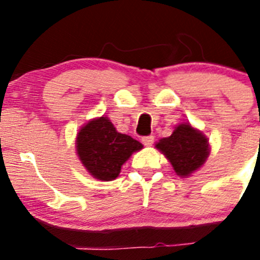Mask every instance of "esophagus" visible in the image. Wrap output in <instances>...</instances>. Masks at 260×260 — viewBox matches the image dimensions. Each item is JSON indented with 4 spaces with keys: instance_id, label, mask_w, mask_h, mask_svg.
<instances>
[{
    "instance_id": "obj_1",
    "label": "esophagus",
    "mask_w": 260,
    "mask_h": 260,
    "mask_svg": "<svg viewBox=\"0 0 260 260\" xmlns=\"http://www.w3.org/2000/svg\"><path fill=\"white\" fill-rule=\"evenodd\" d=\"M153 139H155V138H153L152 135H148V137H143V138H142V143H143L146 147H151L153 144Z\"/></svg>"
}]
</instances>
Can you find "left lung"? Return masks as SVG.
<instances>
[{
  "label": "left lung",
  "instance_id": "obj_1",
  "mask_svg": "<svg viewBox=\"0 0 260 260\" xmlns=\"http://www.w3.org/2000/svg\"><path fill=\"white\" fill-rule=\"evenodd\" d=\"M156 148L171 161L174 172L187 177L198 171L210 155V144L206 135L190 123H181L174 128L171 137L162 138Z\"/></svg>",
  "mask_w": 260,
  "mask_h": 260
}]
</instances>
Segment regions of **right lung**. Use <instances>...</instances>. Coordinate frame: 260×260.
I'll return each instance as SVG.
<instances>
[{
    "mask_svg": "<svg viewBox=\"0 0 260 260\" xmlns=\"http://www.w3.org/2000/svg\"><path fill=\"white\" fill-rule=\"evenodd\" d=\"M142 148V143L117 132L108 117L91 119L77 135L79 160L88 173L100 181L117 178L122 164Z\"/></svg>",
    "mask_w": 260,
    "mask_h": 260,
    "instance_id": "1",
    "label": "right lung"
}]
</instances>
